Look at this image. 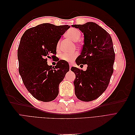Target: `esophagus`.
<instances>
[{"label":"esophagus","mask_w":135,"mask_h":135,"mask_svg":"<svg viewBox=\"0 0 135 135\" xmlns=\"http://www.w3.org/2000/svg\"><path fill=\"white\" fill-rule=\"evenodd\" d=\"M71 66H72V65H71V64H69V69H70H70H71Z\"/></svg>","instance_id":"obj_1"}]
</instances>
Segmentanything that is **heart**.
<instances>
[{
  "mask_svg": "<svg viewBox=\"0 0 135 135\" xmlns=\"http://www.w3.org/2000/svg\"><path fill=\"white\" fill-rule=\"evenodd\" d=\"M80 35V31L75 28H71L66 32V36L74 42H77L79 40ZM77 56V52H65L61 55L60 59L67 62H72Z\"/></svg>",
  "mask_w": 135,
  "mask_h": 135,
  "instance_id": "b5f03b06",
  "label": "heart"
}]
</instances>
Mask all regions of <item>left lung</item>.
<instances>
[{
	"instance_id": "left-lung-1",
	"label": "left lung",
	"mask_w": 135,
	"mask_h": 135,
	"mask_svg": "<svg viewBox=\"0 0 135 135\" xmlns=\"http://www.w3.org/2000/svg\"><path fill=\"white\" fill-rule=\"evenodd\" d=\"M72 27L79 28L84 38L82 51L75 60L76 64L87 65L85 71L76 67L71 68L75 74V94L81 101H93L107 89L113 74L115 60L113 41L108 32L95 22Z\"/></svg>"
}]
</instances>
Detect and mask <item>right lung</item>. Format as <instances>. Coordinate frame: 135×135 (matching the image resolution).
<instances>
[{"mask_svg": "<svg viewBox=\"0 0 135 135\" xmlns=\"http://www.w3.org/2000/svg\"><path fill=\"white\" fill-rule=\"evenodd\" d=\"M70 26L45 23L28 28L22 36L18 48L19 73L25 87L36 99L55 100L59 86L69 70V64L60 60L55 68L47 64L54 59L57 45Z\"/></svg>", "mask_w": 135, "mask_h": 135, "instance_id": "1", "label": "right lung"}]
</instances>
